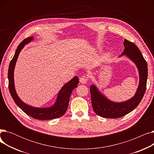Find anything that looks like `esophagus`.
I'll return each mask as SVG.
<instances>
[{
	"label": "esophagus",
	"instance_id": "1",
	"mask_svg": "<svg viewBox=\"0 0 154 154\" xmlns=\"http://www.w3.org/2000/svg\"><path fill=\"white\" fill-rule=\"evenodd\" d=\"M88 77L87 75H82L80 78V82L82 84H85L88 81Z\"/></svg>",
	"mask_w": 154,
	"mask_h": 154
}]
</instances>
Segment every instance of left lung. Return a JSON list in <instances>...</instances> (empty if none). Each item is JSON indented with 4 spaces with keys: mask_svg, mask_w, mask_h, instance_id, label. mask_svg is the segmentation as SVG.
<instances>
[{
    "mask_svg": "<svg viewBox=\"0 0 154 154\" xmlns=\"http://www.w3.org/2000/svg\"><path fill=\"white\" fill-rule=\"evenodd\" d=\"M124 51L120 56L125 55L133 61L139 73V85L132 98L123 102H114L109 100L94 85L90 87L92 108L96 114L105 118L116 119L123 117L134 110L140 103L145 92L148 75L147 63L139 48L127 39L124 42Z\"/></svg>",
    "mask_w": 154,
    "mask_h": 154,
    "instance_id": "obj_1",
    "label": "left lung"
}]
</instances>
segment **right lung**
Returning a JSON list of instances; mask_svg holds the SVG:
<instances>
[{
	"instance_id": "right-lung-1",
	"label": "right lung",
	"mask_w": 154,
	"mask_h": 154,
	"mask_svg": "<svg viewBox=\"0 0 154 154\" xmlns=\"http://www.w3.org/2000/svg\"><path fill=\"white\" fill-rule=\"evenodd\" d=\"M33 37H29L23 40L18 45L14 57L10 62L9 70H8V79H9V89L11 95L15 103L17 104V106L27 115L32 118L37 120H52L60 117L67 110L70 95L72 91L77 87V84L79 82L78 77L75 76L69 82L62 87L58 94L55 103L53 106L50 107L37 108L28 106L19 99L17 93H16L14 81V71L15 63L17 62L19 53L24 47V45L29 43L31 40H33Z\"/></svg>"
}]
</instances>
